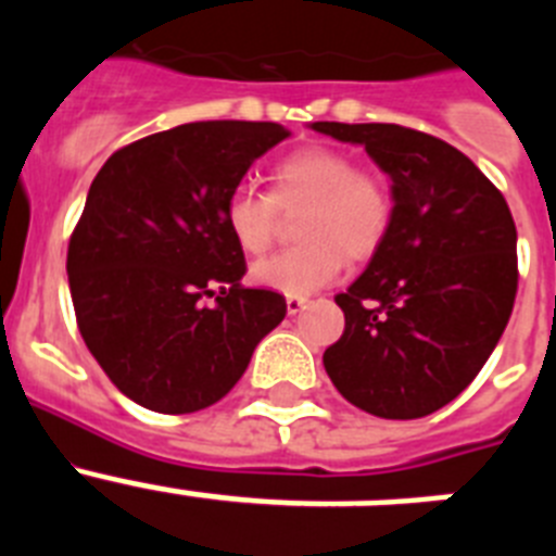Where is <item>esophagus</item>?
<instances>
[{"label": "esophagus", "mask_w": 556, "mask_h": 556, "mask_svg": "<svg viewBox=\"0 0 556 556\" xmlns=\"http://www.w3.org/2000/svg\"><path fill=\"white\" fill-rule=\"evenodd\" d=\"M306 308V298H298V294H289L287 298V312L289 314H298Z\"/></svg>", "instance_id": "esophagus-1"}]
</instances>
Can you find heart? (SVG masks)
Wrapping results in <instances>:
<instances>
[{
	"label": "heart",
	"mask_w": 556,
	"mask_h": 556,
	"mask_svg": "<svg viewBox=\"0 0 556 556\" xmlns=\"http://www.w3.org/2000/svg\"><path fill=\"white\" fill-rule=\"evenodd\" d=\"M298 208L301 244L258 258L253 281L306 298L337 281L345 258L367 262L381 250L395 223V191L384 175L358 166L351 152L317 144L278 161L267 194L248 186L230 191L223 217L239 250L255 255L269 248L281 214Z\"/></svg>",
	"instance_id": "obj_1"
}]
</instances>
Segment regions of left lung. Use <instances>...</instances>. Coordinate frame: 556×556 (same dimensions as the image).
I'll return each mask as SVG.
<instances>
[{"label": "left lung", "instance_id": "left-lung-1", "mask_svg": "<svg viewBox=\"0 0 556 556\" xmlns=\"http://www.w3.org/2000/svg\"><path fill=\"white\" fill-rule=\"evenodd\" d=\"M353 141L392 178L395 223L367 269L337 294L345 331L323 353L353 406L415 420L479 376L518 292V233L498 189L473 161L401 125L314 122Z\"/></svg>", "mask_w": 556, "mask_h": 556}]
</instances>
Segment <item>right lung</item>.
Wrapping results in <instances>:
<instances>
[{"mask_svg":"<svg viewBox=\"0 0 556 556\" xmlns=\"http://www.w3.org/2000/svg\"><path fill=\"white\" fill-rule=\"evenodd\" d=\"M287 136L275 122H189L97 172L68 239V289L91 356L144 409L217 404L283 320V294L242 287L248 264L223 205Z\"/></svg>","mask_w":556,"mask_h":556,"instance_id":"right-lung-1","label":"right lung"}]
</instances>
